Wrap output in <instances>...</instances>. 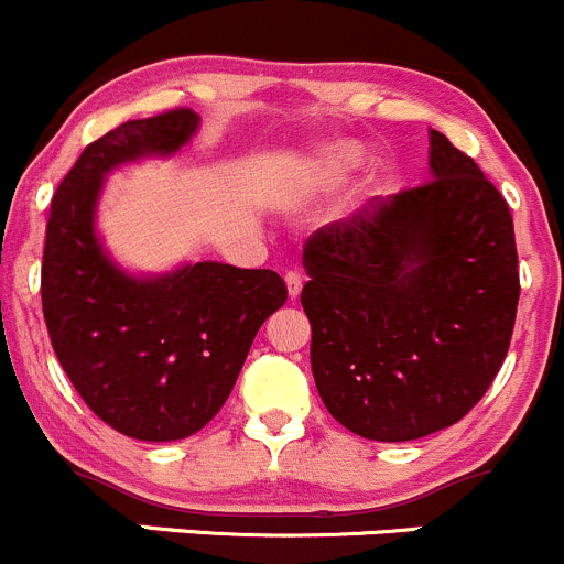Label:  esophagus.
<instances>
[{
    "instance_id": "obj_1",
    "label": "esophagus",
    "mask_w": 564,
    "mask_h": 564,
    "mask_svg": "<svg viewBox=\"0 0 564 564\" xmlns=\"http://www.w3.org/2000/svg\"><path fill=\"white\" fill-rule=\"evenodd\" d=\"M286 289H289V297H300V292H303V275L300 272H286Z\"/></svg>"
}]
</instances>
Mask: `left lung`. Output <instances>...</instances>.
<instances>
[{"label": "left lung", "instance_id": "8db88e82", "mask_svg": "<svg viewBox=\"0 0 564 564\" xmlns=\"http://www.w3.org/2000/svg\"><path fill=\"white\" fill-rule=\"evenodd\" d=\"M429 141V182L373 198L303 250L316 390L377 442L458 423L491 388L519 308L508 202L447 135Z\"/></svg>", "mask_w": 564, "mask_h": 564}]
</instances>
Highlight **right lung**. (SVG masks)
Here are the masks:
<instances>
[{
    "mask_svg": "<svg viewBox=\"0 0 564 564\" xmlns=\"http://www.w3.org/2000/svg\"><path fill=\"white\" fill-rule=\"evenodd\" d=\"M198 124V113L180 108L108 130L62 180L45 226L40 294L51 346L84 403L141 442L202 431L235 388L259 327L286 303V283L272 270L185 261L141 275L104 248L106 176L174 158Z\"/></svg>",
    "mask_w": 564,
    "mask_h": 564,
    "instance_id": "1",
    "label": "right lung"
}]
</instances>
